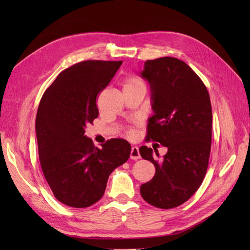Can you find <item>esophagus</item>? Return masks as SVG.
<instances>
[{"instance_id": "1", "label": "esophagus", "mask_w": 250, "mask_h": 250, "mask_svg": "<svg viewBox=\"0 0 250 250\" xmlns=\"http://www.w3.org/2000/svg\"><path fill=\"white\" fill-rule=\"evenodd\" d=\"M130 158L131 160H134L137 161L139 160V158H141V154H140V150L137 146H133L131 148V151H130Z\"/></svg>"}]
</instances>
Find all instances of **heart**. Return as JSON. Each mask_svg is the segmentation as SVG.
<instances>
[{
	"instance_id": "obj_1",
	"label": "heart",
	"mask_w": 250,
	"mask_h": 250,
	"mask_svg": "<svg viewBox=\"0 0 250 250\" xmlns=\"http://www.w3.org/2000/svg\"><path fill=\"white\" fill-rule=\"evenodd\" d=\"M138 84H144V83L135 77H128L125 79L124 81V87H128V86H133V85H138ZM135 129L134 127H129L126 131V134L128 135V137H134L135 135Z\"/></svg>"
}]
</instances>
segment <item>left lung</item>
I'll use <instances>...</instances> for the list:
<instances>
[{
  "instance_id": "1",
  "label": "left lung",
  "mask_w": 250,
  "mask_h": 250,
  "mask_svg": "<svg viewBox=\"0 0 250 250\" xmlns=\"http://www.w3.org/2000/svg\"><path fill=\"white\" fill-rule=\"evenodd\" d=\"M141 75L150 84L154 111L146 141L162 144L168 152L156 161L152 149L140 148L141 156L155 167L153 178L140 191L151 206L173 208L190 199L206 176L213 120L209 95L198 75L177 58L147 60Z\"/></svg>"
}]
</instances>
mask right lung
I'll list each match as a JSON object with an SVG mask.
<instances>
[{"label":"right lung","instance_id":"obj_1","mask_svg":"<svg viewBox=\"0 0 250 250\" xmlns=\"http://www.w3.org/2000/svg\"><path fill=\"white\" fill-rule=\"evenodd\" d=\"M123 62L85 60L60 73L42 95L35 130L42 170L55 198L72 208L99 201L110 173L127 162L130 144L110 139L102 148L86 138L98 118L96 100Z\"/></svg>","mask_w":250,"mask_h":250}]
</instances>
